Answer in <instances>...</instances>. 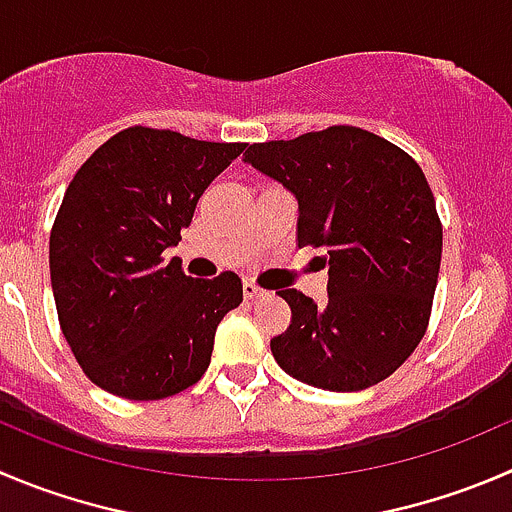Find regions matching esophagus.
<instances>
[{
    "label": "esophagus",
    "mask_w": 512,
    "mask_h": 512,
    "mask_svg": "<svg viewBox=\"0 0 512 512\" xmlns=\"http://www.w3.org/2000/svg\"><path fill=\"white\" fill-rule=\"evenodd\" d=\"M242 292H245V297H247V300H255V297L265 295V292H262V287H257L255 282H252V280H247L245 285H242Z\"/></svg>",
    "instance_id": "obj_1"
}]
</instances>
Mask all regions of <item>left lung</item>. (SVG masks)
Returning a JSON list of instances; mask_svg holds the SVG:
<instances>
[{"mask_svg":"<svg viewBox=\"0 0 512 512\" xmlns=\"http://www.w3.org/2000/svg\"><path fill=\"white\" fill-rule=\"evenodd\" d=\"M245 162L297 197V245L322 247L330 267L325 305L295 287L277 290L292 310L290 327L270 340L277 365L332 393L393 375L428 330L443 255L418 162L350 124L255 142Z\"/></svg>","mask_w":512,"mask_h":512,"instance_id":"obj_1","label":"left lung"}]
</instances>
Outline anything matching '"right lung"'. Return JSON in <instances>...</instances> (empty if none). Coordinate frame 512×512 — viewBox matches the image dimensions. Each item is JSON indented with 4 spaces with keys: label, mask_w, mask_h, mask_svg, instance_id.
<instances>
[{
    "label": "right lung",
    "mask_w": 512,
    "mask_h": 512,
    "mask_svg": "<svg viewBox=\"0 0 512 512\" xmlns=\"http://www.w3.org/2000/svg\"><path fill=\"white\" fill-rule=\"evenodd\" d=\"M245 142L127 127L74 172L49 235L54 305L84 375L127 400H162L205 375L242 280L185 275L162 252Z\"/></svg>",
    "instance_id": "obj_1"
}]
</instances>
